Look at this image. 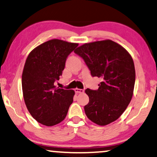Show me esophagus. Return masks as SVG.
<instances>
[{
  "instance_id": "34e87169",
  "label": "esophagus",
  "mask_w": 157,
  "mask_h": 157,
  "mask_svg": "<svg viewBox=\"0 0 157 157\" xmlns=\"http://www.w3.org/2000/svg\"><path fill=\"white\" fill-rule=\"evenodd\" d=\"M75 91L76 93H84V90L82 89H79V88H75Z\"/></svg>"
}]
</instances>
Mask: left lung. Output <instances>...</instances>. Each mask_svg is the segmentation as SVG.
<instances>
[{"mask_svg":"<svg viewBox=\"0 0 157 157\" xmlns=\"http://www.w3.org/2000/svg\"><path fill=\"white\" fill-rule=\"evenodd\" d=\"M74 52L84 59L92 76L103 80L97 90H85L89 97L84 108L87 117L99 126L116 121L133 94L136 72L131 54L110 39L85 43Z\"/></svg>","mask_w":157,"mask_h":157,"instance_id":"left-lung-1","label":"left lung"}]
</instances>
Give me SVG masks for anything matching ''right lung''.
<instances>
[{"mask_svg":"<svg viewBox=\"0 0 157 157\" xmlns=\"http://www.w3.org/2000/svg\"><path fill=\"white\" fill-rule=\"evenodd\" d=\"M78 44L54 39L31 51L22 73L25 104L31 116L40 124L52 126L62 122L73 102V90L58 88L67 57Z\"/></svg>","mask_w":157,"mask_h":157,"instance_id":"1","label":"right lung"}]
</instances>
